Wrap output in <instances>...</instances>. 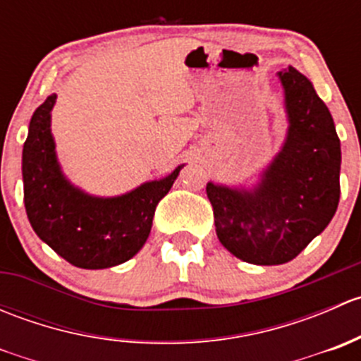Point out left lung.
I'll return each instance as SVG.
<instances>
[{
  "label": "left lung",
  "instance_id": "8db88e82",
  "mask_svg": "<svg viewBox=\"0 0 361 361\" xmlns=\"http://www.w3.org/2000/svg\"><path fill=\"white\" fill-rule=\"evenodd\" d=\"M288 130L253 187L206 185L221 245L239 260L279 265L322 234L341 197V141L326 104L297 69L278 71Z\"/></svg>",
  "mask_w": 361,
  "mask_h": 361
}]
</instances>
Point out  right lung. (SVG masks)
Listing matches in <instances>:
<instances>
[{"mask_svg": "<svg viewBox=\"0 0 361 361\" xmlns=\"http://www.w3.org/2000/svg\"><path fill=\"white\" fill-rule=\"evenodd\" d=\"M57 96L47 97L29 122L23 150L24 204L43 243L80 269H108L130 260L147 243L155 207L171 190L181 166L115 197H97L64 176L50 118Z\"/></svg>", "mask_w": 361, "mask_h": 361, "instance_id": "right-lung-1", "label": "right lung"}]
</instances>
